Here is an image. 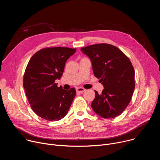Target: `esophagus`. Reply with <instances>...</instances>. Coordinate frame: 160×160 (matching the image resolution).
<instances>
[{
	"label": "esophagus",
	"instance_id": "esophagus-1",
	"mask_svg": "<svg viewBox=\"0 0 160 160\" xmlns=\"http://www.w3.org/2000/svg\"><path fill=\"white\" fill-rule=\"evenodd\" d=\"M85 90H86V89H85L84 88L78 87V88H77V92H78V93H83V92H85Z\"/></svg>",
	"mask_w": 160,
	"mask_h": 160
}]
</instances>
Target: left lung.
I'll use <instances>...</instances> for the list:
<instances>
[{
	"label": "left lung",
	"instance_id": "obj_1",
	"mask_svg": "<svg viewBox=\"0 0 160 160\" xmlns=\"http://www.w3.org/2000/svg\"><path fill=\"white\" fill-rule=\"evenodd\" d=\"M90 59L94 74L104 88L96 97L91 107L104 118L119 116L130 102L135 88V71L129 58L118 48L108 43L82 48Z\"/></svg>",
	"mask_w": 160,
	"mask_h": 160
}]
</instances>
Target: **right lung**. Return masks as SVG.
<instances>
[{"mask_svg":"<svg viewBox=\"0 0 160 160\" xmlns=\"http://www.w3.org/2000/svg\"><path fill=\"white\" fill-rule=\"evenodd\" d=\"M76 49L54 47L42 49L29 61L23 76V87L33 111L48 121L64 118L76 95L75 88L66 90L58 87L65 63Z\"/></svg>","mask_w":160,"mask_h":160,"instance_id":"right-lung-1","label":"right lung"}]
</instances>
